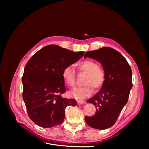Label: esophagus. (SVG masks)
<instances>
[{
	"mask_svg": "<svg viewBox=\"0 0 149 149\" xmlns=\"http://www.w3.org/2000/svg\"><path fill=\"white\" fill-rule=\"evenodd\" d=\"M84 102H85L84 101H81V100H78V101H77V103H78V105L82 104H84Z\"/></svg>",
	"mask_w": 149,
	"mask_h": 149,
	"instance_id": "obj_1",
	"label": "esophagus"
}]
</instances>
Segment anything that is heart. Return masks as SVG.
<instances>
[{
    "label": "heart",
    "instance_id": "heart-1",
    "mask_svg": "<svg viewBox=\"0 0 149 149\" xmlns=\"http://www.w3.org/2000/svg\"><path fill=\"white\" fill-rule=\"evenodd\" d=\"M78 71L86 74L84 86L73 89L70 94L76 100H81L92 95L94 88L98 89L105 81L104 71L99 67L97 63L91 60H86L76 64ZM62 77L65 83L70 88H73L76 83V72L71 66H66L63 70Z\"/></svg>",
    "mask_w": 149,
    "mask_h": 149
}]
</instances>
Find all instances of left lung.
<instances>
[{
  "label": "left lung",
  "mask_w": 149,
  "mask_h": 149,
  "mask_svg": "<svg viewBox=\"0 0 149 149\" xmlns=\"http://www.w3.org/2000/svg\"><path fill=\"white\" fill-rule=\"evenodd\" d=\"M84 57L101 63L105 73V81L101 90L87 101L96 107V113L85 117L86 123L90 127L104 130L116 123L128 101L132 88V70L125 58L110 47L88 52Z\"/></svg>",
  "instance_id": "1"
}]
</instances>
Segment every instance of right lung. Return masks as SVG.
<instances>
[{
	"label": "right lung",
	"mask_w": 149,
	"mask_h": 149,
	"mask_svg": "<svg viewBox=\"0 0 149 149\" xmlns=\"http://www.w3.org/2000/svg\"><path fill=\"white\" fill-rule=\"evenodd\" d=\"M84 54L49 45L35 53L26 63L22 79V97L34 123L44 128L55 127L64 121L66 107L77 104L75 100L61 97L66 91L62 72Z\"/></svg>",
	"instance_id": "right-lung-1"
}]
</instances>
